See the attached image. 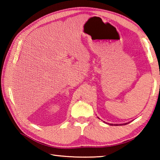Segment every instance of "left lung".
<instances>
[{
	"label": "left lung",
	"mask_w": 160,
	"mask_h": 160,
	"mask_svg": "<svg viewBox=\"0 0 160 160\" xmlns=\"http://www.w3.org/2000/svg\"><path fill=\"white\" fill-rule=\"evenodd\" d=\"M128 123H123V124H119V126H122V125H126V124H128ZM110 126H118V124H112V123H109Z\"/></svg>",
	"instance_id": "obj_1"
}]
</instances>
